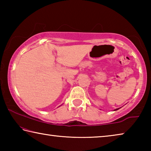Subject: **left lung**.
Returning <instances> with one entry per match:
<instances>
[{"mask_svg": "<svg viewBox=\"0 0 151 151\" xmlns=\"http://www.w3.org/2000/svg\"><path fill=\"white\" fill-rule=\"evenodd\" d=\"M119 109H115V110H114V111H116V110H118Z\"/></svg>", "mask_w": 151, "mask_h": 151, "instance_id": "8db88e82", "label": "left lung"}]
</instances>
